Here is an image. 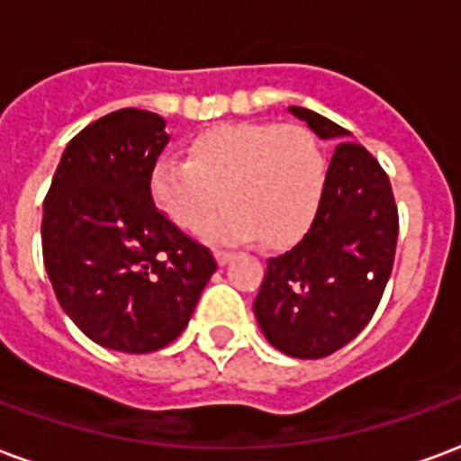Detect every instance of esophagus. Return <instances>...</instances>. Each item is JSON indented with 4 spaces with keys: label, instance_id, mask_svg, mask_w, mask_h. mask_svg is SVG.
Listing matches in <instances>:
<instances>
[{
    "label": "esophagus",
    "instance_id": "34e87169",
    "mask_svg": "<svg viewBox=\"0 0 461 461\" xmlns=\"http://www.w3.org/2000/svg\"><path fill=\"white\" fill-rule=\"evenodd\" d=\"M214 258H217V264L224 266L230 264L231 258H234V254H231V251H224V249H217V251H214Z\"/></svg>",
    "mask_w": 461,
    "mask_h": 461
}]
</instances>
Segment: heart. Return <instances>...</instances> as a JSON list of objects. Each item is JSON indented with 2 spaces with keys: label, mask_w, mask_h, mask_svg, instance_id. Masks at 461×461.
<instances>
[{
  "label": "heart",
  "mask_w": 461,
  "mask_h": 461,
  "mask_svg": "<svg viewBox=\"0 0 461 461\" xmlns=\"http://www.w3.org/2000/svg\"><path fill=\"white\" fill-rule=\"evenodd\" d=\"M327 166L315 134L300 124L244 122L197 134L187 158L153 163L151 197L185 231L204 221V241L230 244L261 237L266 247L291 244L308 230L325 193Z\"/></svg>",
  "instance_id": "heart-1"
}]
</instances>
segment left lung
<instances>
[{
    "label": "left lung",
    "instance_id": "obj_1",
    "mask_svg": "<svg viewBox=\"0 0 461 461\" xmlns=\"http://www.w3.org/2000/svg\"><path fill=\"white\" fill-rule=\"evenodd\" d=\"M291 114L339 144L310 230L291 251L268 258L254 315L278 352L322 359L352 342L376 312L393 268L398 210L384 168L347 141V129L305 107Z\"/></svg>",
    "mask_w": 461,
    "mask_h": 461
}]
</instances>
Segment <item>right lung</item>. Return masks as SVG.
I'll list each match as a JSON object with an SVG mask.
<instances>
[{"mask_svg":"<svg viewBox=\"0 0 461 461\" xmlns=\"http://www.w3.org/2000/svg\"><path fill=\"white\" fill-rule=\"evenodd\" d=\"M166 144L163 117L112 112L66 146L43 203V264L58 303L114 352L173 342L217 268L210 249L153 204L149 178Z\"/></svg>","mask_w":461,"mask_h":461,"instance_id":"right-lung-1","label":"right lung"}]
</instances>
